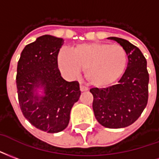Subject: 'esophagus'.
Masks as SVG:
<instances>
[{
	"mask_svg": "<svg viewBox=\"0 0 159 159\" xmlns=\"http://www.w3.org/2000/svg\"><path fill=\"white\" fill-rule=\"evenodd\" d=\"M80 91H88V88L86 87V86H84V85H83V84H80Z\"/></svg>",
	"mask_w": 159,
	"mask_h": 159,
	"instance_id": "1",
	"label": "esophagus"
}]
</instances>
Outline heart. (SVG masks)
<instances>
[{
  "label": "heart",
  "mask_w": 159,
  "mask_h": 159,
  "mask_svg": "<svg viewBox=\"0 0 159 159\" xmlns=\"http://www.w3.org/2000/svg\"><path fill=\"white\" fill-rule=\"evenodd\" d=\"M127 53L119 45L88 43L75 46L72 52L62 51L58 65L68 75L84 69V77L95 87H107L116 82L125 69Z\"/></svg>",
  "instance_id": "1"
}]
</instances>
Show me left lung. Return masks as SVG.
<instances>
[{
    "label": "left lung",
    "mask_w": 159,
    "mask_h": 159,
    "mask_svg": "<svg viewBox=\"0 0 159 159\" xmlns=\"http://www.w3.org/2000/svg\"><path fill=\"white\" fill-rule=\"evenodd\" d=\"M125 50L128 65L117 84L107 88H92L94 114L104 127L125 128L135 122L148 101L149 74L147 60L138 47L128 40L110 37Z\"/></svg>",
    "instance_id": "8db88e82"
}]
</instances>
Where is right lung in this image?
Instances as JSON below:
<instances>
[{"label":"right lung","instance_id":"right-lung-1","mask_svg":"<svg viewBox=\"0 0 159 159\" xmlns=\"http://www.w3.org/2000/svg\"><path fill=\"white\" fill-rule=\"evenodd\" d=\"M62 38L45 34L24 47L18 60L16 84L22 113L32 125L47 133H57L68 126L70 111L80 96L78 81L61 76L57 56ZM41 85L45 96L34 89Z\"/></svg>","mask_w":159,"mask_h":159}]
</instances>
